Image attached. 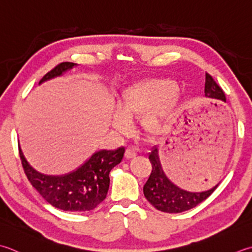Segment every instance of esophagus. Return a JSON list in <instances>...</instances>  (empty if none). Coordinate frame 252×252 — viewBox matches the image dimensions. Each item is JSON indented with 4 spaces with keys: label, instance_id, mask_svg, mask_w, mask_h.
<instances>
[{
    "label": "esophagus",
    "instance_id": "1",
    "mask_svg": "<svg viewBox=\"0 0 252 252\" xmlns=\"http://www.w3.org/2000/svg\"><path fill=\"white\" fill-rule=\"evenodd\" d=\"M135 156H136V151H135L134 147H129V149L126 151V157L127 159L134 158Z\"/></svg>",
    "mask_w": 252,
    "mask_h": 252
}]
</instances>
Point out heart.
I'll return each mask as SVG.
<instances>
[{
  "label": "heart",
  "mask_w": 252,
  "mask_h": 252,
  "mask_svg": "<svg viewBox=\"0 0 252 252\" xmlns=\"http://www.w3.org/2000/svg\"><path fill=\"white\" fill-rule=\"evenodd\" d=\"M179 85L172 78H147L127 86L122 92L119 110L112 113L111 125L126 132L133 118L142 117L143 130L153 137L170 129L179 102Z\"/></svg>",
  "instance_id": "b5f03b06"
}]
</instances>
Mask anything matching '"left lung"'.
Returning a JSON list of instances; mask_svg holds the SVG:
<instances>
[{
	"instance_id": "8db88e82",
	"label": "left lung",
	"mask_w": 252,
	"mask_h": 252,
	"mask_svg": "<svg viewBox=\"0 0 252 252\" xmlns=\"http://www.w3.org/2000/svg\"><path fill=\"white\" fill-rule=\"evenodd\" d=\"M205 97L214 98L226 102L224 92L215 83L210 74H205ZM149 158L152 164V172L150 178L143 187V192L146 200L158 211L165 213H181L195 208L201 202L206 200L218 188L220 182L213 188L201 192H191L179 188L168 177L162 169L158 146H154L149 154Z\"/></svg>"
}]
</instances>
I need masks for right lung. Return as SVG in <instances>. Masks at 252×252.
Listing matches in <instances>:
<instances>
[{
    "label": "right lung",
    "mask_w": 252,
    "mask_h": 252,
    "mask_svg": "<svg viewBox=\"0 0 252 252\" xmlns=\"http://www.w3.org/2000/svg\"><path fill=\"white\" fill-rule=\"evenodd\" d=\"M74 66H77V64L60 63L41 78L39 85L62 76ZM125 152V147H118L113 151H97L84 164L67 174L46 175L29 164L19 145L23 168L33 188L54 208L68 212L92 211L106 199L110 184L109 172L120 164Z\"/></svg>",
    "instance_id": "add662e5"
}]
</instances>
